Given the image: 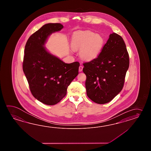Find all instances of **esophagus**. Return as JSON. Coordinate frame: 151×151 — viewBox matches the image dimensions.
Segmentation results:
<instances>
[{"label":"esophagus","mask_w":151,"mask_h":151,"mask_svg":"<svg viewBox=\"0 0 151 151\" xmlns=\"http://www.w3.org/2000/svg\"><path fill=\"white\" fill-rule=\"evenodd\" d=\"M83 66H80L79 68V72H81V71H83Z\"/></svg>","instance_id":"obj_1"}]
</instances>
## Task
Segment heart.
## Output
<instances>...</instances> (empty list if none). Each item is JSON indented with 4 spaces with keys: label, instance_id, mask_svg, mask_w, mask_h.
<instances>
[{
    "label": "heart",
    "instance_id": "heart-1",
    "mask_svg": "<svg viewBox=\"0 0 151 151\" xmlns=\"http://www.w3.org/2000/svg\"><path fill=\"white\" fill-rule=\"evenodd\" d=\"M72 47L80 50V55L83 60L90 61L96 58L104 45V39L90 31H79L73 34L71 40Z\"/></svg>",
    "mask_w": 151,
    "mask_h": 151
}]
</instances>
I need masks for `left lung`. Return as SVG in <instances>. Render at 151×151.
I'll use <instances>...</instances> for the list:
<instances>
[{
    "instance_id": "1",
    "label": "left lung",
    "mask_w": 151,
    "mask_h": 151,
    "mask_svg": "<svg viewBox=\"0 0 151 151\" xmlns=\"http://www.w3.org/2000/svg\"><path fill=\"white\" fill-rule=\"evenodd\" d=\"M129 64L125 42L113 33L98 56L83 64L87 96L99 104L111 101L122 90Z\"/></svg>"
}]
</instances>
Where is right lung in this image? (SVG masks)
<instances>
[{
    "instance_id": "1",
    "label": "right lung",
    "mask_w": 151,
    "mask_h": 151,
    "mask_svg": "<svg viewBox=\"0 0 151 151\" xmlns=\"http://www.w3.org/2000/svg\"><path fill=\"white\" fill-rule=\"evenodd\" d=\"M63 27L59 23L45 24L29 37L25 47L23 70L29 90L35 99L47 105L57 104L66 96L79 73V62L66 64L44 47L48 36Z\"/></svg>"
}]
</instances>
